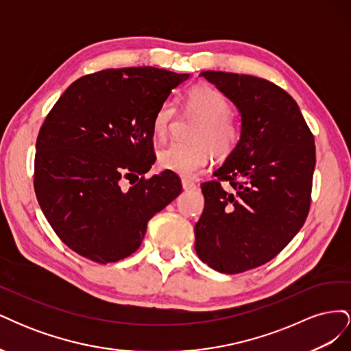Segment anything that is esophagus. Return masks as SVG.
<instances>
[{"label":"esophagus","mask_w":351,"mask_h":351,"mask_svg":"<svg viewBox=\"0 0 351 351\" xmlns=\"http://www.w3.org/2000/svg\"><path fill=\"white\" fill-rule=\"evenodd\" d=\"M182 184H183L184 190H195L196 189V184L193 182H190V180H187V178L182 180Z\"/></svg>","instance_id":"1"}]
</instances>
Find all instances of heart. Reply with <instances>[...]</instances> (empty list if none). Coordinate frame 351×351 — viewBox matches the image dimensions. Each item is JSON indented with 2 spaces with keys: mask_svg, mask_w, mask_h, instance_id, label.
<instances>
[{
  "mask_svg": "<svg viewBox=\"0 0 351 351\" xmlns=\"http://www.w3.org/2000/svg\"><path fill=\"white\" fill-rule=\"evenodd\" d=\"M187 108L196 112L204 124L193 134V143L171 142L158 152V165L167 171L190 177L209 162L210 152L227 158L240 142V127L231 120V105L226 95L205 84L187 92ZM174 105L165 101L159 105L152 121L155 137L164 139L174 117Z\"/></svg>",
  "mask_w": 351,
  "mask_h": 351,
  "instance_id": "heart-1",
  "label": "heart"
}]
</instances>
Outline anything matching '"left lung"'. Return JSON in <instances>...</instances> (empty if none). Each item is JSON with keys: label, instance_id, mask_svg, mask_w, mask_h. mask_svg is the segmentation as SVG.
Returning a JSON list of instances; mask_svg holds the SVG:
<instances>
[{"label": "left lung", "instance_id": "left-lung-1", "mask_svg": "<svg viewBox=\"0 0 351 351\" xmlns=\"http://www.w3.org/2000/svg\"><path fill=\"white\" fill-rule=\"evenodd\" d=\"M236 105L240 142L202 184L205 208L195 250L222 274L269 262L303 227L311 208L315 139L299 105L277 84L247 74L202 71ZM230 181L232 192L220 187Z\"/></svg>", "mask_w": 351, "mask_h": 351}]
</instances>
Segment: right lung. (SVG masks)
I'll list each match as a JSON object with an SVG mask.
<instances>
[{"mask_svg": "<svg viewBox=\"0 0 351 351\" xmlns=\"http://www.w3.org/2000/svg\"><path fill=\"white\" fill-rule=\"evenodd\" d=\"M187 79L155 67L102 70L73 82L47 115L36 141L35 193L56 234L80 256L127 258L147 221L182 193L171 171L136 185L132 178L154 165L155 112Z\"/></svg>", "mask_w": 351, "mask_h": 351, "instance_id": "1", "label": "right lung"}]
</instances>
